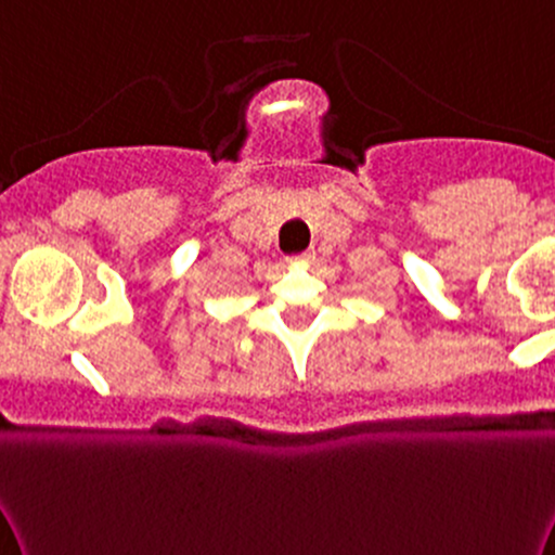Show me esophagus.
<instances>
[{
    "mask_svg": "<svg viewBox=\"0 0 555 555\" xmlns=\"http://www.w3.org/2000/svg\"><path fill=\"white\" fill-rule=\"evenodd\" d=\"M314 259V251H304V254H298V257H291L288 261H294V264H301V261H311Z\"/></svg>",
    "mask_w": 555,
    "mask_h": 555,
    "instance_id": "34e87169",
    "label": "esophagus"
}]
</instances>
